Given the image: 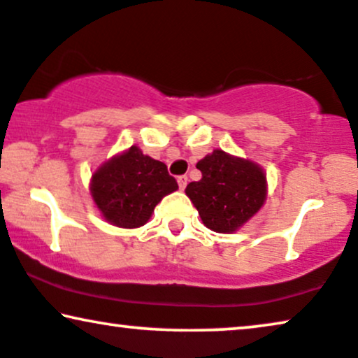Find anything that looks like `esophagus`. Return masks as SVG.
<instances>
[{"label": "esophagus", "instance_id": "obj_1", "mask_svg": "<svg viewBox=\"0 0 358 358\" xmlns=\"http://www.w3.org/2000/svg\"><path fill=\"white\" fill-rule=\"evenodd\" d=\"M187 185H188V176L187 175L178 176V187H180V189L187 188Z\"/></svg>", "mask_w": 358, "mask_h": 358}]
</instances>
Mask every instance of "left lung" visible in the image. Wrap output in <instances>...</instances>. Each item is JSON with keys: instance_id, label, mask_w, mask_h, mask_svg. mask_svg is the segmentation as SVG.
Instances as JSON below:
<instances>
[{"instance_id": "8db88e82", "label": "left lung", "mask_w": 358, "mask_h": 358, "mask_svg": "<svg viewBox=\"0 0 358 358\" xmlns=\"http://www.w3.org/2000/svg\"><path fill=\"white\" fill-rule=\"evenodd\" d=\"M201 180L185 189L204 226L229 234L259 211L266 198L264 170L254 162L214 150L196 164Z\"/></svg>"}]
</instances>
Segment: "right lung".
<instances>
[{
    "instance_id": "obj_1",
    "label": "right lung",
    "mask_w": 358,
    "mask_h": 358,
    "mask_svg": "<svg viewBox=\"0 0 358 358\" xmlns=\"http://www.w3.org/2000/svg\"><path fill=\"white\" fill-rule=\"evenodd\" d=\"M175 189L178 183L164 162L144 155L136 145L92 176V196L99 211L106 221L126 229L144 226L160 199Z\"/></svg>"
}]
</instances>
